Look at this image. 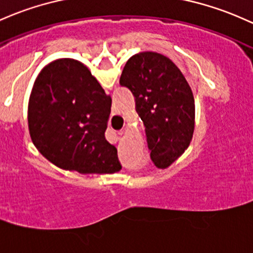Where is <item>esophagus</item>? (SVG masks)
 I'll use <instances>...</instances> for the list:
<instances>
[{
    "instance_id": "34e87169",
    "label": "esophagus",
    "mask_w": 253,
    "mask_h": 253,
    "mask_svg": "<svg viewBox=\"0 0 253 253\" xmlns=\"http://www.w3.org/2000/svg\"><path fill=\"white\" fill-rule=\"evenodd\" d=\"M123 130H121V131H118V132H117V134H113L112 135V138H113V141H112V142H117V141H118V138H119V136H118V135H123Z\"/></svg>"
}]
</instances>
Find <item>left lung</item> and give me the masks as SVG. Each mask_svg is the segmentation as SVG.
I'll use <instances>...</instances> for the list:
<instances>
[{
	"label": "left lung",
	"instance_id": "obj_1",
	"mask_svg": "<svg viewBox=\"0 0 253 253\" xmlns=\"http://www.w3.org/2000/svg\"><path fill=\"white\" fill-rule=\"evenodd\" d=\"M119 84L131 91L157 168L172 164L191 143L194 97L177 66L167 56L142 51L126 61Z\"/></svg>",
	"mask_w": 253,
	"mask_h": 253
}]
</instances>
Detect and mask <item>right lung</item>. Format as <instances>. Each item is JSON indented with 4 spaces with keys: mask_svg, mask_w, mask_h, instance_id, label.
Returning a JSON list of instances; mask_svg holds the SVG:
<instances>
[{
    "mask_svg": "<svg viewBox=\"0 0 253 253\" xmlns=\"http://www.w3.org/2000/svg\"><path fill=\"white\" fill-rule=\"evenodd\" d=\"M112 99L88 67L59 59L37 76L29 100L30 136L43 157L64 170L113 173L122 169L105 137Z\"/></svg>",
    "mask_w": 253,
    "mask_h": 253,
    "instance_id": "add662e5",
    "label": "right lung"
}]
</instances>
